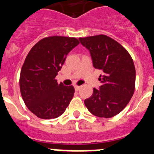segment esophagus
Masks as SVG:
<instances>
[{
	"label": "esophagus",
	"mask_w": 154,
	"mask_h": 154,
	"mask_svg": "<svg viewBox=\"0 0 154 154\" xmlns=\"http://www.w3.org/2000/svg\"><path fill=\"white\" fill-rule=\"evenodd\" d=\"M74 88H75V91H79L80 90V88H81V87L80 86H78V85H75V86H74Z\"/></svg>",
	"instance_id": "1"
}]
</instances>
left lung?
<instances>
[{
  "label": "left lung",
  "instance_id": "left-lung-1",
  "mask_svg": "<svg viewBox=\"0 0 154 154\" xmlns=\"http://www.w3.org/2000/svg\"><path fill=\"white\" fill-rule=\"evenodd\" d=\"M90 51L94 67L101 69L100 89L85 101L94 116L112 118L123 110L133 97L136 69L130 54L116 40L105 35L79 38Z\"/></svg>",
  "mask_w": 154,
  "mask_h": 154
}]
</instances>
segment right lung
Wrapping results in <instances>:
<instances>
[{
  "label": "right lung",
  "instance_id": "1",
  "mask_svg": "<svg viewBox=\"0 0 154 154\" xmlns=\"http://www.w3.org/2000/svg\"><path fill=\"white\" fill-rule=\"evenodd\" d=\"M80 42L73 37H45L33 46L25 58L19 78L25 105L40 119H51L63 114L74 94L73 86L55 79L66 55Z\"/></svg>",
  "mask_w": 154,
  "mask_h": 154
}]
</instances>
